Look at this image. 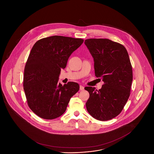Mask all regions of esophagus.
I'll return each mask as SVG.
<instances>
[{
	"mask_svg": "<svg viewBox=\"0 0 154 154\" xmlns=\"http://www.w3.org/2000/svg\"><path fill=\"white\" fill-rule=\"evenodd\" d=\"M79 90H84V86H82V85H80V86H79Z\"/></svg>",
	"mask_w": 154,
	"mask_h": 154,
	"instance_id": "1",
	"label": "esophagus"
}]
</instances>
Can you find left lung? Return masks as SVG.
<instances>
[{
    "instance_id": "left-lung-1",
    "label": "left lung",
    "mask_w": 154,
    "mask_h": 154,
    "mask_svg": "<svg viewBox=\"0 0 154 154\" xmlns=\"http://www.w3.org/2000/svg\"><path fill=\"white\" fill-rule=\"evenodd\" d=\"M85 44L93 57L95 76L104 83L99 90L85 88L90 94L86 109L94 119L107 121L120 114L130 96V59L125 47L108 39H88Z\"/></svg>"
}]
</instances>
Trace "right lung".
<instances>
[{
    "label": "right lung",
    "instance_id": "obj_1",
    "mask_svg": "<svg viewBox=\"0 0 154 154\" xmlns=\"http://www.w3.org/2000/svg\"><path fill=\"white\" fill-rule=\"evenodd\" d=\"M84 42L80 38L54 35L42 38L33 46L24 69L23 90L28 106L42 119L52 120L66 111L79 84L58 83L70 55Z\"/></svg>",
    "mask_w": 154,
    "mask_h": 154
}]
</instances>
